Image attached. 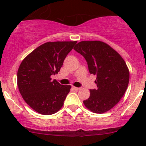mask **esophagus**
<instances>
[{"mask_svg": "<svg viewBox=\"0 0 146 146\" xmlns=\"http://www.w3.org/2000/svg\"><path fill=\"white\" fill-rule=\"evenodd\" d=\"M72 88L74 90H76V91H78V90H80V87H72Z\"/></svg>", "mask_w": 146, "mask_h": 146, "instance_id": "1", "label": "esophagus"}]
</instances>
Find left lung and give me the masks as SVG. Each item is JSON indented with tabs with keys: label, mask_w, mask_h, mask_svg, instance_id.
Masks as SVG:
<instances>
[{
	"label": "left lung",
	"mask_w": 146,
	"mask_h": 146,
	"mask_svg": "<svg viewBox=\"0 0 146 146\" xmlns=\"http://www.w3.org/2000/svg\"><path fill=\"white\" fill-rule=\"evenodd\" d=\"M74 50L84 56L89 71L96 75L97 89L90 90V96L83 101L86 108L95 113L111 109L125 94L129 72L122 56L101 41H81Z\"/></svg>",
	"instance_id": "1"
}]
</instances>
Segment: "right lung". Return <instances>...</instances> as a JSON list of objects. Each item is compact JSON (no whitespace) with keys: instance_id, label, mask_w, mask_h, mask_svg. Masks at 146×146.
I'll return each instance as SVG.
<instances>
[{"instance_id":"add662e5","label":"right lung","mask_w":146,"mask_h":146,"mask_svg":"<svg viewBox=\"0 0 146 146\" xmlns=\"http://www.w3.org/2000/svg\"><path fill=\"white\" fill-rule=\"evenodd\" d=\"M77 41L47 42L31 52L17 71V85L27 104L40 114L52 115L63 106L70 85H62L52 75L58 73Z\"/></svg>"}]
</instances>
